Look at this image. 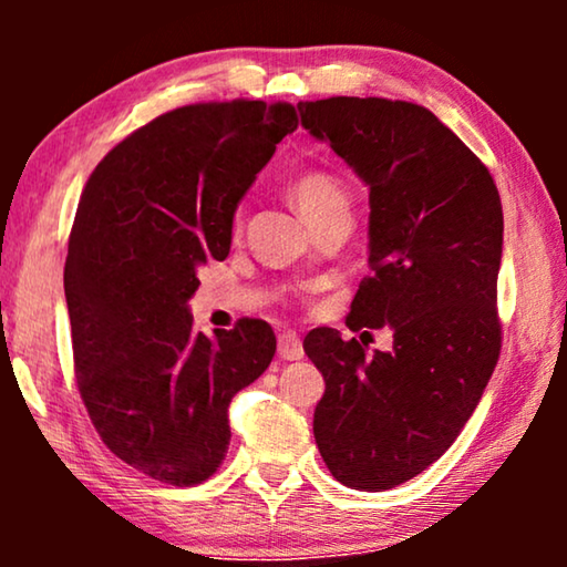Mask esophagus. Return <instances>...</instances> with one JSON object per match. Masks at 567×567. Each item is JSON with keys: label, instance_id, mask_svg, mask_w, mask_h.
<instances>
[{"label": "esophagus", "instance_id": "34e87169", "mask_svg": "<svg viewBox=\"0 0 567 567\" xmlns=\"http://www.w3.org/2000/svg\"><path fill=\"white\" fill-rule=\"evenodd\" d=\"M305 355V348H301V338L297 332L286 330L278 336V359L281 361H299Z\"/></svg>", "mask_w": 567, "mask_h": 567}]
</instances>
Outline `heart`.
<instances>
[{"label": "heart", "instance_id": "1", "mask_svg": "<svg viewBox=\"0 0 567 567\" xmlns=\"http://www.w3.org/2000/svg\"><path fill=\"white\" fill-rule=\"evenodd\" d=\"M289 196L307 221L330 212H348L346 188L338 177L322 173V169H307L293 177Z\"/></svg>", "mask_w": 567, "mask_h": 567}]
</instances>
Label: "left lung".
Returning a JSON list of instances; mask_svg holds the SVG:
<instances>
[{"instance_id":"obj_1","label":"left lung","mask_w":567,"mask_h":567,"mask_svg":"<svg viewBox=\"0 0 567 567\" xmlns=\"http://www.w3.org/2000/svg\"><path fill=\"white\" fill-rule=\"evenodd\" d=\"M369 188V266L346 324L390 328L392 351L317 328L305 353L324 377L315 441L338 483L379 493L421 475L475 413L501 353L503 208L491 173L415 103H299Z\"/></svg>"}]
</instances>
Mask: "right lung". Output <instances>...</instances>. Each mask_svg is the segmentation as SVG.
<instances>
[{"label": "right lung", "instance_id": "obj_1", "mask_svg": "<svg viewBox=\"0 0 567 567\" xmlns=\"http://www.w3.org/2000/svg\"><path fill=\"white\" fill-rule=\"evenodd\" d=\"M289 103L175 107L105 154L82 190L64 293L80 394L105 446L159 483L198 485L229 449V402L276 353L268 322L193 330L198 268L224 260L237 204Z\"/></svg>", "mask_w": 567, "mask_h": 567}]
</instances>
